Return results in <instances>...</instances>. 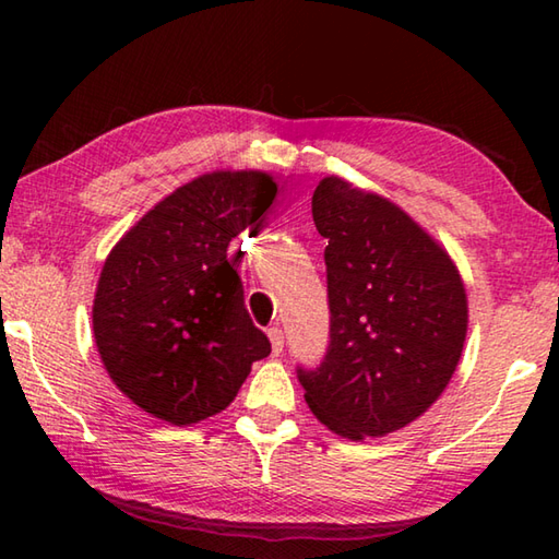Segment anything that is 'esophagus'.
Returning a JSON list of instances; mask_svg holds the SVG:
<instances>
[{"instance_id": "esophagus-1", "label": "esophagus", "mask_w": 559, "mask_h": 559, "mask_svg": "<svg viewBox=\"0 0 559 559\" xmlns=\"http://www.w3.org/2000/svg\"><path fill=\"white\" fill-rule=\"evenodd\" d=\"M269 340H271L273 355H281V349H283V330L278 325L269 328Z\"/></svg>"}]
</instances>
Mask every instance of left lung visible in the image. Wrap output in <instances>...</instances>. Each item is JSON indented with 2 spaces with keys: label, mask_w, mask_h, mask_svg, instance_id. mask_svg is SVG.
<instances>
[{
  "label": "left lung",
  "mask_w": 559,
  "mask_h": 559,
  "mask_svg": "<svg viewBox=\"0 0 559 559\" xmlns=\"http://www.w3.org/2000/svg\"><path fill=\"white\" fill-rule=\"evenodd\" d=\"M313 222L328 239L330 345L298 380L310 412L337 437H386L419 419L456 372L466 286L424 226L345 177L320 179Z\"/></svg>",
  "instance_id": "1"
}]
</instances>
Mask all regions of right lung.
I'll return each instance as SVG.
<instances>
[{"label":"right lung","instance_id":"obj_1","mask_svg":"<svg viewBox=\"0 0 559 559\" xmlns=\"http://www.w3.org/2000/svg\"><path fill=\"white\" fill-rule=\"evenodd\" d=\"M278 185L214 169L177 187L120 236L93 298V337L112 384L175 427L224 412L271 353L226 249L259 226Z\"/></svg>","mask_w":559,"mask_h":559}]
</instances>
